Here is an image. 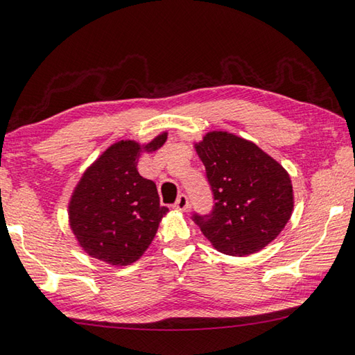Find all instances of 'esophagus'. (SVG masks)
I'll return each instance as SVG.
<instances>
[{"label":"esophagus","instance_id":"esophagus-1","mask_svg":"<svg viewBox=\"0 0 355 355\" xmlns=\"http://www.w3.org/2000/svg\"><path fill=\"white\" fill-rule=\"evenodd\" d=\"M188 206H189V200H188V197H186L184 194L178 196L177 202L173 203V208H175L177 211H186V209H188Z\"/></svg>","mask_w":355,"mask_h":355}]
</instances>
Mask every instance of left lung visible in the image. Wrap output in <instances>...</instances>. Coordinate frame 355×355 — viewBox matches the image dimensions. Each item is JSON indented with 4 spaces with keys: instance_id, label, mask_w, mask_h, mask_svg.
<instances>
[{
    "instance_id": "8db88e82",
    "label": "left lung",
    "mask_w": 355,
    "mask_h": 355,
    "mask_svg": "<svg viewBox=\"0 0 355 355\" xmlns=\"http://www.w3.org/2000/svg\"><path fill=\"white\" fill-rule=\"evenodd\" d=\"M216 203L192 214L214 248L248 256L275 241L293 211L288 173L259 147L228 132H209L196 144Z\"/></svg>"
}]
</instances>
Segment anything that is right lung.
I'll return each mask as SVG.
<instances>
[{
	"instance_id": "add662e5",
	"label": "right lung",
	"mask_w": 355,
	"mask_h": 355,
	"mask_svg": "<svg viewBox=\"0 0 355 355\" xmlns=\"http://www.w3.org/2000/svg\"><path fill=\"white\" fill-rule=\"evenodd\" d=\"M161 133L149 144L119 141L83 173L71 196V230L83 251L110 266H130L149 248L169 211L159 205L155 183L139 175L141 152L166 143Z\"/></svg>"
}]
</instances>
